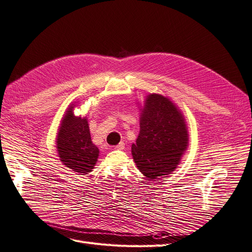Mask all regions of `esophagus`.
<instances>
[{"label": "esophagus", "instance_id": "1", "mask_svg": "<svg viewBox=\"0 0 252 252\" xmlns=\"http://www.w3.org/2000/svg\"><path fill=\"white\" fill-rule=\"evenodd\" d=\"M125 148V143L124 142H121L119 145L116 146V149L117 150H123Z\"/></svg>", "mask_w": 252, "mask_h": 252}]
</instances>
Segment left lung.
Returning <instances> with one entry per match:
<instances>
[{"mask_svg": "<svg viewBox=\"0 0 252 252\" xmlns=\"http://www.w3.org/2000/svg\"><path fill=\"white\" fill-rule=\"evenodd\" d=\"M189 142L185 120L169 99L147 97L136 143L131 146L134 162L149 179L168 175L177 167Z\"/></svg>", "mask_w": 252, "mask_h": 252, "instance_id": "8db88e82", "label": "left lung"}]
</instances>
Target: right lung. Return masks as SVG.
<instances>
[{
	"label": "right lung",
	"mask_w": 252,
	"mask_h": 252,
	"mask_svg": "<svg viewBox=\"0 0 252 252\" xmlns=\"http://www.w3.org/2000/svg\"><path fill=\"white\" fill-rule=\"evenodd\" d=\"M73 106L68 108L57 135V151L64 166L85 175L96 164L99 149L91 140L88 120L76 118Z\"/></svg>",
	"instance_id": "obj_1"
}]
</instances>
